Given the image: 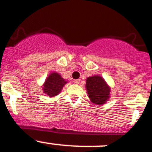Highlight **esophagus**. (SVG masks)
<instances>
[{
  "label": "esophagus",
  "mask_w": 152,
  "mask_h": 152,
  "mask_svg": "<svg viewBox=\"0 0 152 152\" xmlns=\"http://www.w3.org/2000/svg\"><path fill=\"white\" fill-rule=\"evenodd\" d=\"M73 83H74L75 84L78 85L79 84V83H80V80H79V79H75V80L73 81Z\"/></svg>",
  "instance_id": "1"
}]
</instances>
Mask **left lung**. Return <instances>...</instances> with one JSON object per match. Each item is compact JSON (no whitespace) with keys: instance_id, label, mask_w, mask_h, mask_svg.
Masks as SVG:
<instances>
[{"instance_id":"left-lung-1","label":"left lung","mask_w":152,"mask_h":152,"mask_svg":"<svg viewBox=\"0 0 152 152\" xmlns=\"http://www.w3.org/2000/svg\"><path fill=\"white\" fill-rule=\"evenodd\" d=\"M86 88L88 97L94 104L103 105L110 98L111 88L99 75L87 78Z\"/></svg>"}]
</instances>
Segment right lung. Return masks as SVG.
Wrapping results in <instances>:
<instances>
[{
  "label": "right lung",
  "instance_id": "add662e5",
  "mask_svg": "<svg viewBox=\"0 0 152 152\" xmlns=\"http://www.w3.org/2000/svg\"><path fill=\"white\" fill-rule=\"evenodd\" d=\"M67 83L58 73L52 72L42 84V91L49 97H55L61 93L63 87Z\"/></svg>",
  "mask_w": 152,
  "mask_h": 152
}]
</instances>
